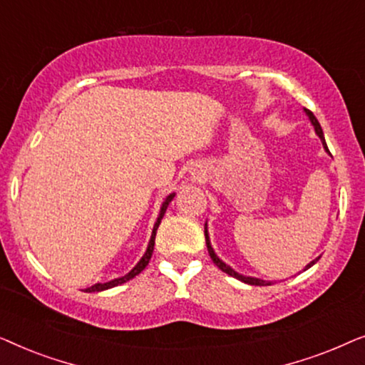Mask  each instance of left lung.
Returning a JSON list of instances; mask_svg holds the SVG:
<instances>
[{
    "instance_id": "8db88e82",
    "label": "left lung",
    "mask_w": 365,
    "mask_h": 365,
    "mask_svg": "<svg viewBox=\"0 0 365 365\" xmlns=\"http://www.w3.org/2000/svg\"><path fill=\"white\" fill-rule=\"evenodd\" d=\"M304 111H306V114L309 116V119H311V123H312V126H314V129H316V133H317V136L321 138V141H322V144H324V148L327 149V146H326V141H324V133H322V128H321V124H319V121H317V118L314 116L312 114V111H309V109H304ZM327 153H329V149H327ZM204 236H206V246H207V252H209V256H211V259H212V262L216 264V266L221 269L222 272H226V274H229V276H232V277H236V279H239V281H242V282H246V284H251V286H271V282H267V281H262V279H256V277H246V276H241V274H237L236 271H232L231 267L229 266H226V264H224L221 259H219L217 256H216V252L212 251V247H211V242H209V236H207V229L204 227ZM319 261V257L317 259H314L312 262H309L307 266H306V269H309L311 266H314V264H316Z\"/></svg>"
}]
</instances>
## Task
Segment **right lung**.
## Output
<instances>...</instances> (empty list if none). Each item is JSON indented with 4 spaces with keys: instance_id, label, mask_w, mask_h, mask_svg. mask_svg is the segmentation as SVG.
<instances>
[{
    "instance_id": "1",
    "label": "right lung",
    "mask_w": 365,
    "mask_h": 365,
    "mask_svg": "<svg viewBox=\"0 0 365 365\" xmlns=\"http://www.w3.org/2000/svg\"><path fill=\"white\" fill-rule=\"evenodd\" d=\"M173 197H174V192H173V194H169V196L166 197V201L163 202V206H161V212H159L158 221H156V224H154V229H153V234H151V241H149L148 251H146V254H144V256L141 257V261H139V262L136 264V267H134L131 272H128L126 276H124V277L113 279V281L104 282V284H94V286H91V287H88V289H86V292H99V291H106V289L116 287V286H119V284H124V282L131 281L133 277H136L139 272L144 271V267L148 266V264H149V259H151V256H153V251H154V239H156V231H158L159 224H161V219H163V216H164V212H166V209H168V206H169V202L173 201Z\"/></svg>"
}]
</instances>
